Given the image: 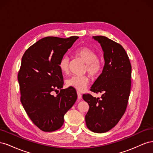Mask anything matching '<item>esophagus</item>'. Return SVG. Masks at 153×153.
<instances>
[{"label":"esophagus","instance_id":"1","mask_svg":"<svg viewBox=\"0 0 153 153\" xmlns=\"http://www.w3.org/2000/svg\"><path fill=\"white\" fill-rule=\"evenodd\" d=\"M77 96H78V99L80 100L82 98V94L79 91H77Z\"/></svg>","mask_w":153,"mask_h":153}]
</instances>
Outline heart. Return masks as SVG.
Returning a JSON list of instances; mask_svg holds the SVG:
<instances>
[{
  "instance_id": "b5f03b06",
  "label": "heart",
  "mask_w": 153,
  "mask_h": 153,
  "mask_svg": "<svg viewBox=\"0 0 153 153\" xmlns=\"http://www.w3.org/2000/svg\"><path fill=\"white\" fill-rule=\"evenodd\" d=\"M75 54L86 63L85 71L91 76L96 77L100 75L103 65L95 51L87 47H80L75 51ZM69 57L67 55H64L60 59L59 67L62 73L67 74L69 72ZM89 83V78L87 75H73L68 78L66 81L67 86L75 88L79 91H84Z\"/></svg>"
}]
</instances>
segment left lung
Masks as SVG:
<instances>
[{
	"label": "left lung",
	"mask_w": 153,
	"mask_h": 153,
	"mask_svg": "<svg viewBox=\"0 0 153 153\" xmlns=\"http://www.w3.org/2000/svg\"><path fill=\"white\" fill-rule=\"evenodd\" d=\"M104 52L105 66L91 91L101 92V98L83 94L89 105L85 115L87 127L94 133H105L113 128L126 111L131 90V66L122 46L105 36H93Z\"/></svg>",
	"instance_id": "1"
}]
</instances>
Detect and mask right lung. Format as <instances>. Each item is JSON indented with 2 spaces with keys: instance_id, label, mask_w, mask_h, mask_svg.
<instances>
[{
  "instance_id": "right-lung-1",
  "label": "right lung",
  "mask_w": 153,
  "mask_h": 153,
  "mask_svg": "<svg viewBox=\"0 0 153 153\" xmlns=\"http://www.w3.org/2000/svg\"><path fill=\"white\" fill-rule=\"evenodd\" d=\"M78 38L45 37L30 46L22 57L18 74L21 103L31 121L43 131L61 128L64 115L77 99L74 88L62 89L59 62ZM57 88L60 92L54 97L53 92Z\"/></svg>"
}]
</instances>
